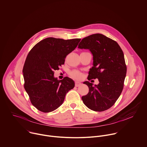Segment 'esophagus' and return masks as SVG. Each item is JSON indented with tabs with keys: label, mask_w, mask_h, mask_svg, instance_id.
<instances>
[{
	"label": "esophagus",
	"mask_w": 147,
	"mask_h": 147,
	"mask_svg": "<svg viewBox=\"0 0 147 147\" xmlns=\"http://www.w3.org/2000/svg\"><path fill=\"white\" fill-rule=\"evenodd\" d=\"M81 84H82V83L80 82H75V87H79Z\"/></svg>",
	"instance_id": "esophagus-1"
}]
</instances>
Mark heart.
<instances>
[{
	"mask_svg": "<svg viewBox=\"0 0 147 147\" xmlns=\"http://www.w3.org/2000/svg\"><path fill=\"white\" fill-rule=\"evenodd\" d=\"M70 76L76 80H80L83 78V74L78 70H73L70 72Z\"/></svg>",
	"mask_w": 147,
	"mask_h": 147,
	"instance_id": "heart-1",
	"label": "heart"
}]
</instances>
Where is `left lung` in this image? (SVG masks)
Instances as JSON below:
<instances>
[{
  "label": "left lung",
  "instance_id": "1",
  "mask_svg": "<svg viewBox=\"0 0 147 147\" xmlns=\"http://www.w3.org/2000/svg\"><path fill=\"white\" fill-rule=\"evenodd\" d=\"M78 48L88 49L93 55V67L87 79H98L99 84L92 86L88 81V93L82 97L84 104L95 111L110 108L120 96L126 74L123 51L118 43L102 34H94L83 38Z\"/></svg>",
  "mask_w": 147,
  "mask_h": 147
}]
</instances>
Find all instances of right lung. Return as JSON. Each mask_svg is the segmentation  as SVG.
Listing matches in <instances>:
<instances>
[{
  "label": "right lung",
  "mask_w": 147,
  "mask_h": 147,
  "mask_svg": "<svg viewBox=\"0 0 147 147\" xmlns=\"http://www.w3.org/2000/svg\"><path fill=\"white\" fill-rule=\"evenodd\" d=\"M80 40L47 38L35 45L28 53L22 71L24 88L32 104L38 110L44 113L54 111L74 87L72 79L65 77L58 80L54 77V71L64 64L66 56Z\"/></svg>",
  "instance_id": "right-lung-1"
}]
</instances>
